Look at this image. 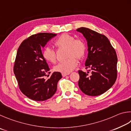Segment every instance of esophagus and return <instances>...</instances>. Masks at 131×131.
I'll return each instance as SVG.
<instances>
[{
    "label": "esophagus",
    "instance_id": "obj_1",
    "mask_svg": "<svg viewBox=\"0 0 131 131\" xmlns=\"http://www.w3.org/2000/svg\"><path fill=\"white\" fill-rule=\"evenodd\" d=\"M62 76H63V77L67 76V75H68L70 74V73H68V74H65V73H62Z\"/></svg>",
    "mask_w": 131,
    "mask_h": 131
}]
</instances>
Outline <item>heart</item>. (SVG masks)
Masks as SVG:
<instances>
[{
  "label": "heart",
  "instance_id": "obj_1",
  "mask_svg": "<svg viewBox=\"0 0 131 131\" xmlns=\"http://www.w3.org/2000/svg\"><path fill=\"white\" fill-rule=\"evenodd\" d=\"M54 45L58 49H66V61L60 63L53 67L54 71L68 74L71 72L77 66L78 60L84 58L86 52V45L82 39H75L71 34H61L54 42ZM42 56L45 60L51 63L57 60L56 52L49 47H45L43 50Z\"/></svg>",
  "mask_w": 131,
  "mask_h": 131
}]
</instances>
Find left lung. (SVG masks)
Wrapping results in <instances>:
<instances>
[{
  "label": "left lung",
  "instance_id": "left-lung-1",
  "mask_svg": "<svg viewBox=\"0 0 131 131\" xmlns=\"http://www.w3.org/2000/svg\"><path fill=\"white\" fill-rule=\"evenodd\" d=\"M77 31L83 34L88 46L85 62L87 72L78 71V85L83 93L97 96L106 92L115 83L117 75V57L115 50L106 36L86 27ZM89 71L91 74L88 75Z\"/></svg>",
  "mask_w": 131,
  "mask_h": 131
}]
</instances>
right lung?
I'll use <instances>...</instances> for the list:
<instances>
[{
    "instance_id": "add662e5",
    "label": "right lung",
    "mask_w": 131,
    "mask_h": 131,
    "mask_svg": "<svg viewBox=\"0 0 131 131\" xmlns=\"http://www.w3.org/2000/svg\"><path fill=\"white\" fill-rule=\"evenodd\" d=\"M56 35L48 33L34 34L23 41L17 50L14 72L19 88L26 97L36 101L51 98L62 78L60 72H54L49 78H45L50 72L41 49Z\"/></svg>"
}]
</instances>
